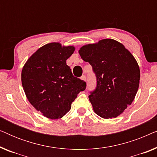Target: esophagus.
<instances>
[{
    "instance_id": "esophagus-1",
    "label": "esophagus",
    "mask_w": 157,
    "mask_h": 157,
    "mask_svg": "<svg viewBox=\"0 0 157 157\" xmlns=\"http://www.w3.org/2000/svg\"><path fill=\"white\" fill-rule=\"evenodd\" d=\"M81 80H83L84 81H86V77L85 75H83V76L81 77Z\"/></svg>"
}]
</instances>
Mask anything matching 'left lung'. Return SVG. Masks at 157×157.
I'll return each mask as SVG.
<instances>
[{
	"mask_svg": "<svg viewBox=\"0 0 157 157\" xmlns=\"http://www.w3.org/2000/svg\"><path fill=\"white\" fill-rule=\"evenodd\" d=\"M78 53L96 77V87L89 96L94 112L104 119L117 117L132 104L138 91L140 70L134 57L113 39L86 45Z\"/></svg>",
	"mask_w": 157,
	"mask_h": 157,
	"instance_id": "left-lung-1",
	"label": "left lung"
}]
</instances>
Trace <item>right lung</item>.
Listing matches in <instances>:
<instances>
[{
	"instance_id": "right-lung-1",
	"label": "right lung",
	"mask_w": 157,
	"mask_h": 157,
	"mask_svg": "<svg viewBox=\"0 0 157 157\" xmlns=\"http://www.w3.org/2000/svg\"><path fill=\"white\" fill-rule=\"evenodd\" d=\"M74 46L51 43L38 49L23 66L21 81L26 97L37 111L48 119L63 117L86 83L74 76L66 60Z\"/></svg>"
}]
</instances>
